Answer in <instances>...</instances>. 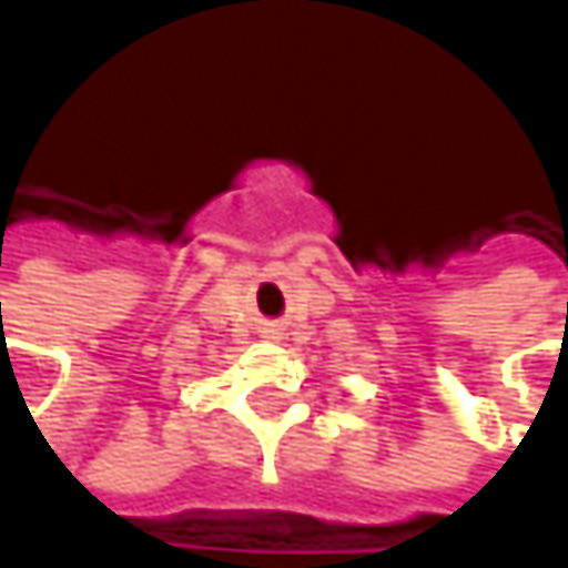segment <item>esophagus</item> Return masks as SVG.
<instances>
[{
	"instance_id": "1",
	"label": "esophagus",
	"mask_w": 568,
	"mask_h": 568,
	"mask_svg": "<svg viewBox=\"0 0 568 568\" xmlns=\"http://www.w3.org/2000/svg\"><path fill=\"white\" fill-rule=\"evenodd\" d=\"M263 338H266V342H280V338H283V328H280V325H266V328H263Z\"/></svg>"
}]
</instances>
